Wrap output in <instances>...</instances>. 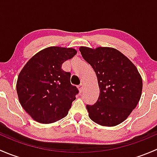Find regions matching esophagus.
<instances>
[{
    "mask_svg": "<svg viewBox=\"0 0 157 157\" xmlns=\"http://www.w3.org/2000/svg\"><path fill=\"white\" fill-rule=\"evenodd\" d=\"M78 89H79V91H80V93H82L83 90V83H80V85L78 86Z\"/></svg>",
    "mask_w": 157,
    "mask_h": 157,
    "instance_id": "1",
    "label": "esophagus"
}]
</instances>
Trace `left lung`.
Wrapping results in <instances>:
<instances>
[{
	"instance_id": "left-lung-1",
	"label": "left lung",
	"mask_w": 157,
	"mask_h": 157,
	"mask_svg": "<svg viewBox=\"0 0 157 157\" xmlns=\"http://www.w3.org/2000/svg\"><path fill=\"white\" fill-rule=\"evenodd\" d=\"M82 57L96 74L99 96L94 105H86L89 117L102 126L123 122L135 109L143 87L137 67L117 49L81 46Z\"/></svg>"
}]
</instances>
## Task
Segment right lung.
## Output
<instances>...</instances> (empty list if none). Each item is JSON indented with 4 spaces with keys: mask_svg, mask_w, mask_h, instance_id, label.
Here are the masks:
<instances>
[{
    "mask_svg": "<svg viewBox=\"0 0 157 157\" xmlns=\"http://www.w3.org/2000/svg\"><path fill=\"white\" fill-rule=\"evenodd\" d=\"M77 51L72 48L48 47L29 60L18 76L17 92L23 109L39 123L50 124L64 118L76 95L71 73L61 69Z\"/></svg>",
    "mask_w": 157,
    "mask_h": 157,
    "instance_id": "1",
    "label": "right lung"
}]
</instances>
